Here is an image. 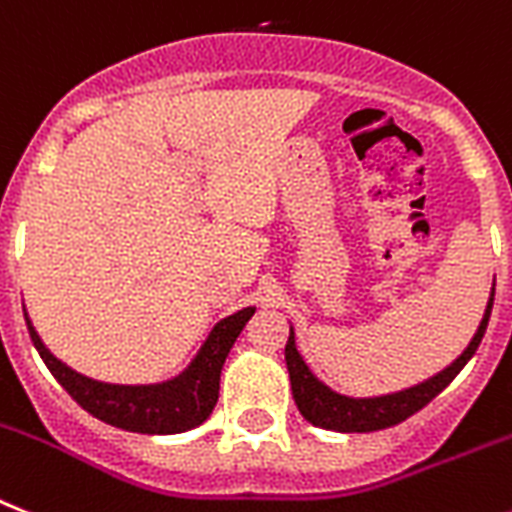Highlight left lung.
Wrapping results in <instances>:
<instances>
[{
    "mask_svg": "<svg viewBox=\"0 0 512 512\" xmlns=\"http://www.w3.org/2000/svg\"><path fill=\"white\" fill-rule=\"evenodd\" d=\"M492 302H495V283H492L487 307H484L482 322H479L474 338L468 341L466 349L455 356L448 367L440 369L437 375L427 377V380L416 382L411 388L385 395H364V398L343 395L330 388V385H325L296 349V333L294 325H291L289 341H286V367H289L291 393H294L296 406H299V411H302L309 424H315L320 429H333V432H377V429L401 424L403 419H409L411 414L424 409L435 395L448 388L453 377L476 354L484 338V330H487L489 315H492Z\"/></svg>",
    "mask_w": 512,
    "mask_h": 512,
    "instance_id": "8db88e82",
    "label": "left lung"
}]
</instances>
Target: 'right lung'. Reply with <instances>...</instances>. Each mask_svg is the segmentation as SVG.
Here are the masks:
<instances>
[{
  "label": "right lung",
  "instance_id": "obj_1",
  "mask_svg": "<svg viewBox=\"0 0 512 512\" xmlns=\"http://www.w3.org/2000/svg\"><path fill=\"white\" fill-rule=\"evenodd\" d=\"M255 315V307H244L234 315L223 317L213 325L203 346L192 356V362L179 372L161 382H145V385H119V382L93 380L80 375L77 369L67 367L62 359L46 349L38 330L33 328L28 312V333L33 346L46 362L49 372L57 377L67 393L101 422L111 427L140 432V435H179L190 432L213 414L221 388V369L231 346L239 338L249 317Z\"/></svg>",
  "mask_w": 512,
  "mask_h": 512
}]
</instances>
